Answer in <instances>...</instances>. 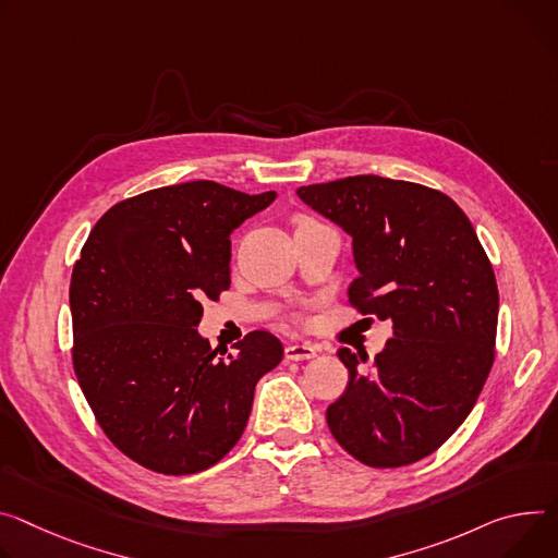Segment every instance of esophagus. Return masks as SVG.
Returning a JSON list of instances; mask_svg holds the SVG:
<instances>
[{
	"instance_id": "34e87169",
	"label": "esophagus",
	"mask_w": 558,
	"mask_h": 558,
	"mask_svg": "<svg viewBox=\"0 0 558 558\" xmlns=\"http://www.w3.org/2000/svg\"><path fill=\"white\" fill-rule=\"evenodd\" d=\"M316 349L312 344H287L284 347V359L287 361H310L316 359Z\"/></svg>"
}]
</instances>
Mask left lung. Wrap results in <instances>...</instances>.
Listing matches in <instances>:
<instances>
[{
  "label": "left lung",
  "instance_id": "1",
  "mask_svg": "<svg viewBox=\"0 0 558 558\" xmlns=\"http://www.w3.org/2000/svg\"><path fill=\"white\" fill-rule=\"evenodd\" d=\"M295 193L351 235V305L393 325L372 369L338 351L349 383L327 425L369 468L416 463L463 425L494 363L498 289L478 235L451 197L414 182L353 175Z\"/></svg>",
  "mask_w": 558,
  "mask_h": 558
}]
</instances>
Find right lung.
Returning a JSON list of instances; mask_svg holds the SVG:
<instances>
[{
	"instance_id": "1",
	"label": "right lung",
	"mask_w": 558,
	"mask_h": 558,
	"mask_svg": "<svg viewBox=\"0 0 558 558\" xmlns=\"http://www.w3.org/2000/svg\"><path fill=\"white\" fill-rule=\"evenodd\" d=\"M276 195L211 180L146 191L99 218L80 253L73 367L99 427L148 470L216 465L246 427L256 383L282 361L269 331L246 333L235 353L197 331L202 300L231 284V233Z\"/></svg>"
}]
</instances>
